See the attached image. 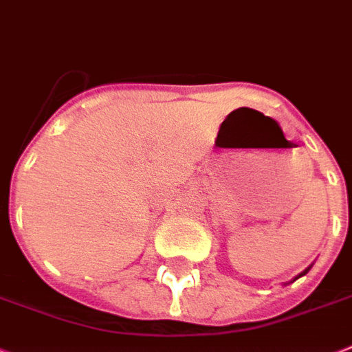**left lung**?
I'll use <instances>...</instances> for the list:
<instances>
[{
    "label": "left lung",
    "instance_id": "obj_1",
    "mask_svg": "<svg viewBox=\"0 0 352 352\" xmlns=\"http://www.w3.org/2000/svg\"><path fill=\"white\" fill-rule=\"evenodd\" d=\"M311 267H313V264H311V265H309V267H305V270H304V271H302V273H300V275H298V276H295V278H293V282H295V280H298V278H300V276H304V275H307V273H309V270H311Z\"/></svg>",
    "mask_w": 352,
    "mask_h": 352
}]
</instances>
